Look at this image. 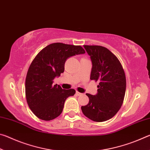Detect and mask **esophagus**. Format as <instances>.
I'll return each mask as SVG.
<instances>
[{
  "label": "esophagus",
  "instance_id": "obj_1",
  "mask_svg": "<svg viewBox=\"0 0 150 150\" xmlns=\"http://www.w3.org/2000/svg\"><path fill=\"white\" fill-rule=\"evenodd\" d=\"M76 95H77V96H80V95H82V93L78 92V91H76Z\"/></svg>",
  "mask_w": 150,
  "mask_h": 150
}]
</instances>
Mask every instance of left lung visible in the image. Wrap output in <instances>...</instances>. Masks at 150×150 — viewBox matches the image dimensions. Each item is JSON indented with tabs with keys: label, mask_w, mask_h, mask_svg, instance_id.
I'll return each mask as SVG.
<instances>
[{
	"label": "left lung",
	"mask_w": 150,
	"mask_h": 150,
	"mask_svg": "<svg viewBox=\"0 0 150 150\" xmlns=\"http://www.w3.org/2000/svg\"><path fill=\"white\" fill-rule=\"evenodd\" d=\"M92 62L91 80L99 81L95 95L87 93L89 102L81 106L85 116L95 122L110 119L120 110L125 95L126 81L120 61L100 45H83Z\"/></svg>",
	"instance_id": "left-lung-1"
}]
</instances>
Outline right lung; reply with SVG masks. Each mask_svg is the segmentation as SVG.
<instances>
[{"label":"right lung","mask_w":150,"mask_h":150,"mask_svg":"<svg viewBox=\"0 0 150 150\" xmlns=\"http://www.w3.org/2000/svg\"><path fill=\"white\" fill-rule=\"evenodd\" d=\"M80 45L54 43L42 50L35 56L28 71L25 91L30 108L38 118L49 121L62 112L65 100L73 96L75 90H65L54 85V79L64 72L68 58L83 54Z\"/></svg>","instance_id":"add662e5"}]
</instances>
